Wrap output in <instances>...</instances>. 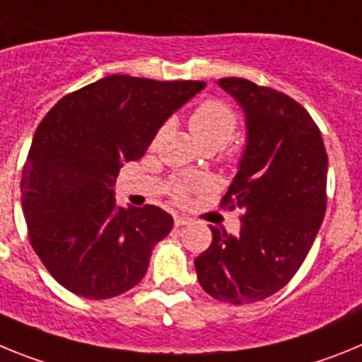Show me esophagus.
I'll list each match as a JSON object with an SVG mask.
<instances>
[{
	"label": "esophagus",
	"instance_id": "esophagus-1",
	"mask_svg": "<svg viewBox=\"0 0 362 362\" xmlns=\"http://www.w3.org/2000/svg\"><path fill=\"white\" fill-rule=\"evenodd\" d=\"M189 222L191 220L187 218V216H180V215L175 216V226H177V228H180V226H187Z\"/></svg>",
	"mask_w": 362,
	"mask_h": 362
}]
</instances>
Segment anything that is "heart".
<instances>
[{
  "instance_id": "1",
  "label": "heart",
  "mask_w": 362,
  "mask_h": 362,
  "mask_svg": "<svg viewBox=\"0 0 362 362\" xmlns=\"http://www.w3.org/2000/svg\"><path fill=\"white\" fill-rule=\"evenodd\" d=\"M238 118L235 111L222 100L207 98L202 103L194 107L193 112L189 115V129L193 136L197 138V142L202 147L215 146L216 149L233 138L235 131H237ZM168 129V125H162L158 129V133L155 136V142L163 134V131ZM189 189L187 182H175L171 187V194L177 200H184L185 193Z\"/></svg>"
}]
</instances>
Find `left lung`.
I'll use <instances>...</instances> for the list:
<instances>
[{"label":"left lung","mask_w":362,"mask_h":362,"mask_svg":"<svg viewBox=\"0 0 362 362\" xmlns=\"http://www.w3.org/2000/svg\"><path fill=\"white\" fill-rule=\"evenodd\" d=\"M218 86L246 115L247 146L220 202L240 207V233L213 228L194 259L200 286L216 300L251 304L282 290L303 266L326 213L328 155L310 112L288 94L244 78Z\"/></svg>","instance_id":"1"}]
</instances>
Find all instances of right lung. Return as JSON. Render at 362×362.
Wrapping results in <instances>:
<instances>
[{
  "mask_svg": "<svg viewBox=\"0 0 362 362\" xmlns=\"http://www.w3.org/2000/svg\"><path fill=\"white\" fill-rule=\"evenodd\" d=\"M204 87L112 74L65 94L37 125L21 206L30 246L69 291L100 300L144 279L173 216L118 207L112 187L124 163L142 158L163 122Z\"/></svg>",
  "mask_w": 362,
  "mask_h": 362,
  "instance_id": "add662e5",
  "label": "right lung"
}]
</instances>
